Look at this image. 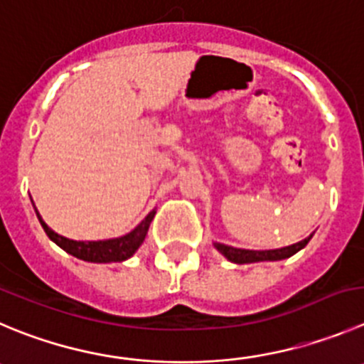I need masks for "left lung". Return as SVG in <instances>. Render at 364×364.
<instances>
[{"label":"left lung","instance_id":"obj_1","mask_svg":"<svg viewBox=\"0 0 364 364\" xmlns=\"http://www.w3.org/2000/svg\"><path fill=\"white\" fill-rule=\"evenodd\" d=\"M311 239L312 235H309L307 239L300 240V242L296 244H291V246L280 247V250H262V251L242 250V247H233V246H228V244H220V242H213V246H215V250L219 251L220 255H224V257L233 264L267 262V260H269V262H274V260H284L293 257L294 253L304 250Z\"/></svg>","mask_w":364,"mask_h":364}]
</instances>
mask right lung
Wrapping results in <instances>:
<instances>
[{"instance_id": "obj_1", "label": "right lung", "mask_w": 364, "mask_h": 364, "mask_svg": "<svg viewBox=\"0 0 364 364\" xmlns=\"http://www.w3.org/2000/svg\"><path fill=\"white\" fill-rule=\"evenodd\" d=\"M33 205V201H32ZM37 219H39L41 226L46 232V235L50 237V240L57 244L59 247H63L66 253L73 255L77 259L86 260V262H95V264H109V262H124V260L131 259L132 255L136 253V250L144 244L145 235L149 232V226H151L152 219L156 215V210H152L144 220H141L138 226H136L132 232H129L127 235L117 237V239H107V240H71L66 237L59 235V233L53 232L48 224L44 223L43 217L37 212Z\"/></svg>"}]
</instances>
